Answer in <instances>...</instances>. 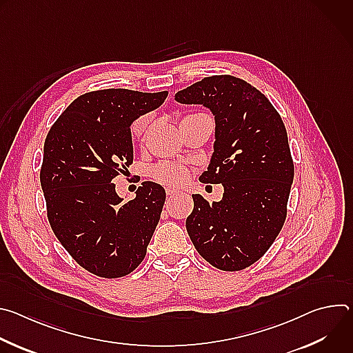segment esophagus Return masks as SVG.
Masks as SVG:
<instances>
[{
  "label": "esophagus",
  "instance_id": "esophagus-1",
  "mask_svg": "<svg viewBox=\"0 0 353 353\" xmlns=\"http://www.w3.org/2000/svg\"><path fill=\"white\" fill-rule=\"evenodd\" d=\"M166 194H168L169 196H174V195L179 194V190H176V188H173V187H168V188H166Z\"/></svg>",
  "mask_w": 353,
  "mask_h": 353
}]
</instances>
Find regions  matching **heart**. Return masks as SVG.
<instances>
[{
  "mask_svg": "<svg viewBox=\"0 0 353 353\" xmlns=\"http://www.w3.org/2000/svg\"><path fill=\"white\" fill-rule=\"evenodd\" d=\"M148 123H149V116L148 114L138 117L131 125L132 135L134 137L142 135ZM152 176L158 183H162L165 185L176 187V185H181L187 181L188 172L184 166L177 165V163H161L152 170Z\"/></svg>",
  "mask_w": 353,
  "mask_h": 353,
  "instance_id": "obj_1",
  "label": "heart"
}]
</instances>
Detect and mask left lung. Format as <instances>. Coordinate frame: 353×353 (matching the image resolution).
<instances>
[{"mask_svg": "<svg viewBox=\"0 0 353 353\" xmlns=\"http://www.w3.org/2000/svg\"><path fill=\"white\" fill-rule=\"evenodd\" d=\"M174 99L214 114V154L199 181L225 190L212 204L192 194L187 233L215 268L244 270L267 253L286 218L294 169L283 121L257 88L232 75L207 77Z\"/></svg>", "mask_w": 353, "mask_h": 353, "instance_id": "obj_1", "label": "left lung"}]
</instances>
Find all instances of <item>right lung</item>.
Wrapping results in <instances>:
<instances>
[{
	"instance_id": "add662e5",
	"label": "right lung",
	"mask_w": 353,
	"mask_h": 353,
	"mask_svg": "<svg viewBox=\"0 0 353 353\" xmlns=\"http://www.w3.org/2000/svg\"><path fill=\"white\" fill-rule=\"evenodd\" d=\"M168 90L102 89L77 97L50 128L40 184L54 234L86 271L102 278L132 272L161 219L166 192L145 181L123 203L113 179L132 163L131 124L158 109Z\"/></svg>"
}]
</instances>
